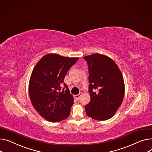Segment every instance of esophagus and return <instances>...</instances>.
I'll return each mask as SVG.
<instances>
[{
	"mask_svg": "<svg viewBox=\"0 0 152 152\" xmlns=\"http://www.w3.org/2000/svg\"><path fill=\"white\" fill-rule=\"evenodd\" d=\"M81 95H82V93H79V94L75 95V98L76 99H79V98L80 97V96H81Z\"/></svg>",
	"mask_w": 152,
	"mask_h": 152,
	"instance_id": "obj_1",
	"label": "esophagus"
}]
</instances>
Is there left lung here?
Here are the masks:
<instances>
[{"label":"left lung","mask_w":152,"mask_h":152,"mask_svg":"<svg viewBox=\"0 0 152 152\" xmlns=\"http://www.w3.org/2000/svg\"><path fill=\"white\" fill-rule=\"evenodd\" d=\"M89 70L90 101L85 106L86 114L96 120H106L117 112L125 94L124 80L117 64L105 55L85 56ZM96 89V93L93 91Z\"/></svg>","instance_id":"left-lung-1"}]
</instances>
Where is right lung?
Segmentation results:
<instances>
[{"label":"right lung","instance_id":"obj_1","mask_svg":"<svg viewBox=\"0 0 152 152\" xmlns=\"http://www.w3.org/2000/svg\"><path fill=\"white\" fill-rule=\"evenodd\" d=\"M78 59L48 54L32 71L28 84L30 99L37 113L49 122H60L69 115L74 99L64 80ZM63 85L65 87L62 89Z\"/></svg>","mask_w":152,"mask_h":152}]
</instances>
